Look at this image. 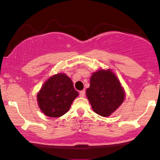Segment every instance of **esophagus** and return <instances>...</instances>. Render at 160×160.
<instances>
[{
	"mask_svg": "<svg viewBox=\"0 0 160 160\" xmlns=\"http://www.w3.org/2000/svg\"><path fill=\"white\" fill-rule=\"evenodd\" d=\"M85 90H82V91H80V97H84L85 96Z\"/></svg>",
	"mask_w": 160,
	"mask_h": 160,
	"instance_id": "obj_1",
	"label": "esophagus"
}]
</instances>
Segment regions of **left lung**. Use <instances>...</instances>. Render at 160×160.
Instances as JSON below:
<instances>
[{
	"instance_id": "1",
	"label": "left lung",
	"mask_w": 160,
	"mask_h": 160,
	"mask_svg": "<svg viewBox=\"0 0 160 160\" xmlns=\"http://www.w3.org/2000/svg\"><path fill=\"white\" fill-rule=\"evenodd\" d=\"M86 96L95 113L108 117L122 104L125 92L120 82L111 70H99L92 74Z\"/></svg>"
}]
</instances>
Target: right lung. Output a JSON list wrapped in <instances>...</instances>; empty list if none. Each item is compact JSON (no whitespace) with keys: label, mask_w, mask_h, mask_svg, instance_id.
Wrapping results in <instances>:
<instances>
[{"label":"right lung","mask_w":160,"mask_h":160,"mask_svg":"<svg viewBox=\"0 0 160 160\" xmlns=\"http://www.w3.org/2000/svg\"><path fill=\"white\" fill-rule=\"evenodd\" d=\"M72 80L65 74L49 78L38 93V103L42 112L49 117H59L69 111L78 96Z\"/></svg>","instance_id":"1"}]
</instances>
